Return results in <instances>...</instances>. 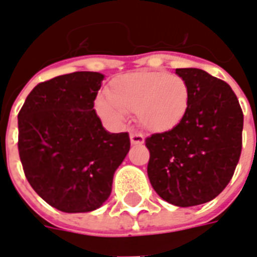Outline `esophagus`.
Wrapping results in <instances>:
<instances>
[{"label": "esophagus", "instance_id": "1", "mask_svg": "<svg viewBox=\"0 0 257 257\" xmlns=\"http://www.w3.org/2000/svg\"><path fill=\"white\" fill-rule=\"evenodd\" d=\"M131 143L132 145H143L145 143V136L138 132H132L131 134Z\"/></svg>", "mask_w": 257, "mask_h": 257}]
</instances>
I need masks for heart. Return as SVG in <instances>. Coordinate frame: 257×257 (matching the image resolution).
I'll return each mask as SVG.
<instances>
[{
    "instance_id": "obj_1",
    "label": "heart",
    "mask_w": 257,
    "mask_h": 257,
    "mask_svg": "<svg viewBox=\"0 0 257 257\" xmlns=\"http://www.w3.org/2000/svg\"><path fill=\"white\" fill-rule=\"evenodd\" d=\"M189 104V85L182 77L138 71L112 79L107 96H97L95 110L110 122H121L126 112H135L143 128L164 134L183 121Z\"/></svg>"
}]
</instances>
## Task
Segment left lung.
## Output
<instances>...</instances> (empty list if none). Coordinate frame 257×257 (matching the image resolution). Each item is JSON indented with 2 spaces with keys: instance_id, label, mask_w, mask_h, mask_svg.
I'll use <instances>...</instances> for the list:
<instances>
[{
  "instance_id": "8db88e82",
  "label": "left lung",
  "mask_w": 257,
  "mask_h": 257,
  "mask_svg": "<svg viewBox=\"0 0 257 257\" xmlns=\"http://www.w3.org/2000/svg\"><path fill=\"white\" fill-rule=\"evenodd\" d=\"M190 89L176 128L146 139L156 193L182 208L212 201L231 180L242 149L243 114L231 86L199 68H176Z\"/></svg>"
}]
</instances>
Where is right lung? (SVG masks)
Returning a JSON list of instances; mask_svg holds the SVG:
<instances>
[{
	"mask_svg": "<svg viewBox=\"0 0 257 257\" xmlns=\"http://www.w3.org/2000/svg\"><path fill=\"white\" fill-rule=\"evenodd\" d=\"M103 79L100 73L75 71L41 82L18 115L26 178L45 202L66 213L100 208L131 149L129 135L107 132L93 108Z\"/></svg>",
	"mask_w": 257,
	"mask_h": 257,
	"instance_id": "obj_1",
	"label": "right lung"
}]
</instances>
